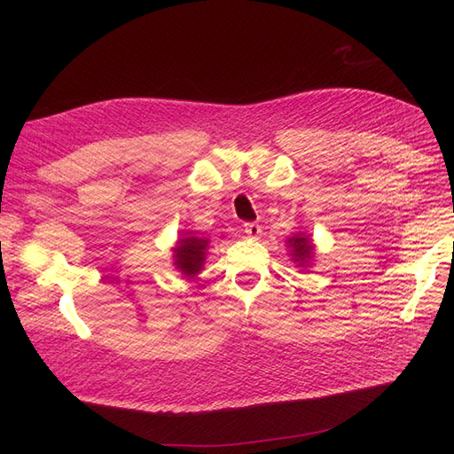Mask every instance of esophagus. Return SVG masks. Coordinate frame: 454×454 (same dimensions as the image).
Segmentation results:
<instances>
[{"label":"esophagus","mask_w":454,"mask_h":454,"mask_svg":"<svg viewBox=\"0 0 454 454\" xmlns=\"http://www.w3.org/2000/svg\"><path fill=\"white\" fill-rule=\"evenodd\" d=\"M244 232L248 235L250 239H259L261 235V227L257 223H246L244 225Z\"/></svg>","instance_id":"obj_1"}]
</instances>
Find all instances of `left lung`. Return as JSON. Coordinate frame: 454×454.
<instances>
[{"label":"left lung","instance_id":"8db88e82","mask_svg":"<svg viewBox=\"0 0 454 454\" xmlns=\"http://www.w3.org/2000/svg\"><path fill=\"white\" fill-rule=\"evenodd\" d=\"M286 246L290 248V255L294 259V263H297L299 269H307L310 267L312 259H314V242L305 232H295L294 237L286 240Z\"/></svg>","mask_w":454,"mask_h":454}]
</instances>
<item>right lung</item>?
<instances>
[{"label":"right lung","instance_id":"obj_1","mask_svg":"<svg viewBox=\"0 0 454 454\" xmlns=\"http://www.w3.org/2000/svg\"><path fill=\"white\" fill-rule=\"evenodd\" d=\"M210 239L197 237L193 232L185 231L184 237L177 239L176 246L172 248L174 267L184 274V278L193 280L197 278L200 270L204 269L206 255H208Z\"/></svg>","mask_w":454,"mask_h":454}]
</instances>
